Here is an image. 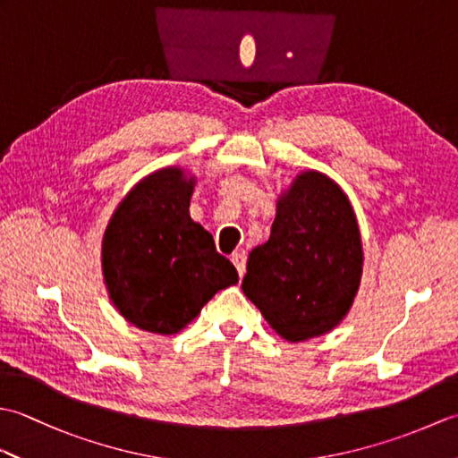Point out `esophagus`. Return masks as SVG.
<instances>
[{"instance_id":"obj_1","label":"esophagus","mask_w":458,"mask_h":458,"mask_svg":"<svg viewBox=\"0 0 458 458\" xmlns=\"http://www.w3.org/2000/svg\"><path fill=\"white\" fill-rule=\"evenodd\" d=\"M230 259H232V264L236 266L238 276L244 277V274H246V256L242 254V251H234V254L230 256Z\"/></svg>"}]
</instances>
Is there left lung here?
<instances>
[{
    "label": "left lung",
    "instance_id": "obj_1",
    "mask_svg": "<svg viewBox=\"0 0 458 458\" xmlns=\"http://www.w3.org/2000/svg\"><path fill=\"white\" fill-rule=\"evenodd\" d=\"M362 264L344 191L325 173L303 171L279 194L269 240L250 251L242 289L279 336L303 343L343 323Z\"/></svg>",
    "mask_w": 458,
    "mask_h": 458
}]
</instances>
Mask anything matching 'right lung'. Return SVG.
I'll return each instance as SVG.
<instances>
[{"instance_id":"right-lung-1","label":"right lung","mask_w":458,"mask_h":458,"mask_svg":"<svg viewBox=\"0 0 458 458\" xmlns=\"http://www.w3.org/2000/svg\"><path fill=\"white\" fill-rule=\"evenodd\" d=\"M194 177L163 167L125 194L102 238V276L120 315L141 330L177 335L238 271L191 218Z\"/></svg>"}]
</instances>
